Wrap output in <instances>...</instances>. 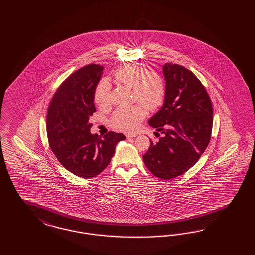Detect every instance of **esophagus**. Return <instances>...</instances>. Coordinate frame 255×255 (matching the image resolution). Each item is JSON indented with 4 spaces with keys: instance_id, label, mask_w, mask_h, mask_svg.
I'll return each mask as SVG.
<instances>
[{
    "instance_id": "obj_1",
    "label": "esophagus",
    "mask_w": 255,
    "mask_h": 255,
    "mask_svg": "<svg viewBox=\"0 0 255 255\" xmlns=\"http://www.w3.org/2000/svg\"><path fill=\"white\" fill-rule=\"evenodd\" d=\"M137 134L136 133H127L126 134V137L127 138H131V137H134V136H136Z\"/></svg>"
}]
</instances>
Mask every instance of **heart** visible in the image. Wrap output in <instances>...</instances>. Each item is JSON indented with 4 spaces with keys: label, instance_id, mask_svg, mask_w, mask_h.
Wrapping results in <instances>:
<instances>
[{
    "label": "heart",
    "instance_id": "b5f03b06",
    "mask_svg": "<svg viewBox=\"0 0 255 255\" xmlns=\"http://www.w3.org/2000/svg\"><path fill=\"white\" fill-rule=\"evenodd\" d=\"M114 77L121 84L132 89L133 100L143 106L142 107L136 105L130 108H118L110 119V124L113 128L131 132L137 129L139 124L145 119L146 110L144 107L151 111L163 103L165 85L157 74L135 64H128L117 70ZM93 98L100 108L111 106V86L107 79L101 80L97 84Z\"/></svg>",
    "mask_w": 255,
    "mask_h": 255
}]
</instances>
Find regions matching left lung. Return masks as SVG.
<instances>
[{
    "mask_svg": "<svg viewBox=\"0 0 255 255\" xmlns=\"http://www.w3.org/2000/svg\"><path fill=\"white\" fill-rule=\"evenodd\" d=\"M163 74L164 103L148 121L163 135L159 133L156 143L150 139L143 161L157 178L169 180L193 167L206 150L211 138L213 108L209 93L192 71L167 62Z\"/></svg>",
    "mask_w": 255,
    "mask_h": 255,
    "instance_id": "8db88e82",
    "label": "left lung"
}]
</instances>
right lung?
<instances>
[{"label": "right lung", "mask_w": 255, "mask_h": 255, "mask_svg": "<svg viewBox=\"0 0 255 255\" xmlns=\"http://www.w3.org/2000/svg\"><path fill=\"white\" fill-rule=\"evenodd\" d=\"M104 67L88 64L70 75L55 92L46 115L48 144L64 168L83 178L98 176L108 167L121 132L92 134L90 116L96 111L93 94Z\"/></svg>", "instance_id": "obj_1"}]
</instances>
